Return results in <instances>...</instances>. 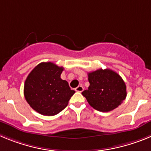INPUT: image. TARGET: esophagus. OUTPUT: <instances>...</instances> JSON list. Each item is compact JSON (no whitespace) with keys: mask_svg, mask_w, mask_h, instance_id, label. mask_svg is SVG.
<instances>
[{"mask_svg":"<svg viewBox=\"0 0 151 151\" xmlns=\"http://www.w3.org/2000/svg\"><path fill=\"white\" fill-rule=\"evenodd\" d=\"M83 90H84V88L82 85H78V87L76 88V91L77 92H82L83 91Z\"/></svg>","mask_w":151,"mask_h":151,"instance_id":"esophagus-1","label":"esophagus"}]
</instances>
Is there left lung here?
I'll use <instances>...</instances> for the list:
<instances>
[{"mask_svg":"<svg viewBox=\"0 0 151 151\" xmlns=\"http://www.w3.org/2000/svg\"><path fill=\"white\" fill-rule=\"evenodd\" d=\"M88 75L90 85L82 94L94 109L111 111L125 99L126 85L118 73L109 69H100Z\"/></svg>","mask_w":151,"mask_h":151,"instance_id":"left-lung-1","label":"left lung"}]
</instances>
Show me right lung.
<instances>
[{
    "instance_id": "add662e5",
    "label": "right lung",
    "mask_w": 151,
    "mask_h": 151,
    "mask_svg": "<svg viewBox=\"0 0 151 151\" xmlns=\"http://www.w3.org/2000/svg\"><path fill=\"white\" fill-rule=\"evenodd\" d=\"M63 67L51 62L41 63L32 70L24 85V96L33 110L44 116L62 111L76 91L60 78Z\"/></svg>"
}]
</instances>
